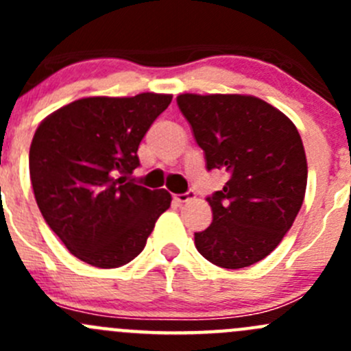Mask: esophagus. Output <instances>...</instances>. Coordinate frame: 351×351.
Masks as SVG:
<instances>
[{
	"label": "esophagus",
	"instance_id": "34e87169",
	"mask_svg": "<svg viewBox=\"0 0 351 351\" xmlns=\"http://www.w3.org/2000/svg\"><path fill=\"white\" fill-rule=\"evenodd\" d=\"M175 198V202H178V204H185V202H189V200H193V198H195V192H185V193H178V195H175L173 197Z\"/></svg>",
	"mask_w": 351,
	"mask_h": 351
}]
</instances>
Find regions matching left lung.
<instances>
[{
  "label": "left lung",
  "mask_w": 351,
  "mask_h": 351,
  "mask_svg": "<svg viewBox=\"0 0 351 351\" xmlns=\"http://www.w3.org/2000/svg\"><path fill=\"white\" fill-rule=\"evenodd\" d=\"M183 117L224 189L207 197L212 224L195 232L198 253L221 268L263 260L292 228L304 202L307 161L295 125L267 101L246 95H180Z\"/></svg>",
  "instance_id": "left-lung-1"
}]
</instances>
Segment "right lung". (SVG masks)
Listing matches in <instances>:
<instances>
[{
  "instance_id": "add662e5",
  "label": "right lung",
  "mask_w": 351,
  "mask_h": 351,
  "mask_svg": "<svg viewBox=\"0 0 351 351\" xmlns=\"http://www.w3.org/2000/svg\"><path fill=\"white\" fill-rule=\"evenodd\" d=\"M171 95L81 98L49 115L30 146V180L49 228L76 258L97 268L132 261L146 246L166 190L130 178L141 141Z\"/></svg>"
}]
</instances>
